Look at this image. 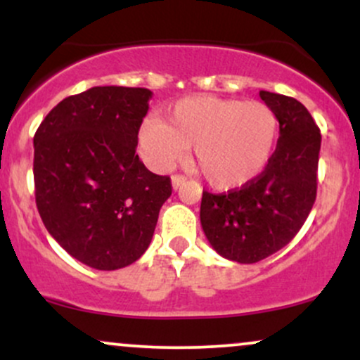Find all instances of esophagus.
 I'll use <instances>...</instances> for the list:
<instances>
[{"instance_id": "obj_1", "label": "esophagus", "mask_w": 360, "mask_h": 360, "mask_svg": "<svg viewBox=\"0 0 360 360\" xmlns=\"http://www.w3.org/2000/svg\"><path fill=\"white\" fill-rule=\"evenodd\" d=\"M171 183H172V189H174V191H176V189H179L181 186H183V184L186 183V177L176 174V176H172Z\"/></svg>"}]
</instances>
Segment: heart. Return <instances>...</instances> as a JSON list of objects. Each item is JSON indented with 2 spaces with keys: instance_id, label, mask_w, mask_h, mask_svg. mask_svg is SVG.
<instances>
[{
  "instance_id": "obj_1",
  "label": "heart",
  "mask_w": 360,
  "mask_h": 360,
  "mask_svg": "<svg viewBox=\"0 0 360 360\" xmlns=\"http://www.w3.org/2000/svg\"><path fill=\"white\" fill-rule=\"evenodd\" d=\"M278 134V115L266 103L191 96L169 106L166 122L142 123L139 150L152 169L169 171L193 147V162L206 183L232 191L262 174Z\"/></svg>"
}]
</instances>
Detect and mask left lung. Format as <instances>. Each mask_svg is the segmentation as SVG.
Here are the masks:
<instances>
[{"mask_svg": "<svg viewBox=\"0 0 360 360\" xmlns=\"http://www.w3.org/2000/svg\"><path fill=\"white\" fill-rule=\"evenodd\" d=\"M279 120L278 147L264 172L240 189L203 191L201 226L221 257L254 264L288 245L316 198L321 135L309 111L295 98L260 91Z\"/></svg>", "mask_w": 360, "mask_h": 360, "instance_id": "8db88e82", "label": "left lung"}]
</instances>
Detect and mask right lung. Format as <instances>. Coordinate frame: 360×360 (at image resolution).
Segmentation results:
<instances>
[{
	"label": "right lung",
	"mask_w": 360,
	"mask_h": 360,
	"mask_svg": "<svg viewBox=\"0 0 360 360\" xmlns=\"http://www.w3.org/2000/svg\"><path fill=\"white\" fill-rule=\"evenodd\" d=\"M152 91L94 86L62 100L34 137L35 201L68 254L98 271L142 257L171 196L135 154Z\"/></svg>",
	"instance_id": "obj_1"
}]
</instances>
